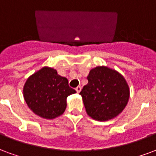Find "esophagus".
Here are the masks:
<instances>
[{
	"label": "esophagus",
	"mask_w": 156,
	"mask_h": 156,
	"mask_svg": "<svg viewBox=\"0 0 156 156\" xmlns=\"http://www.w3.org/2000/svg\"><path fill=\"white\" fill-rule=\"evenodd\" d=\"M76 92L77 93H79L80 91V90H81V87H80V86H77L76 88Z\"/></svg>",
	"instance_id": "1"
}]
</instances>
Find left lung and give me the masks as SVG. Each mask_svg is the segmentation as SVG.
<instances>
[{
  "label": "left lung",
  "instance_id": "8db88e82",
  "mask_svg": "<svg viewBox=\"0 0 156 156\" xmlns=\"http://www.w3.org/2000/svg\"><path fill=\"white\" fill-rule=\"evenodd\" d=\"M88 83L80 95L87 114L96 120L113 119L123 111L129 100V90L126 80L120 73L105 66L92 69L87 76Z\"/></svg>",
  "mask_w": 156,
  "mask_h": 156
}]
</instances>
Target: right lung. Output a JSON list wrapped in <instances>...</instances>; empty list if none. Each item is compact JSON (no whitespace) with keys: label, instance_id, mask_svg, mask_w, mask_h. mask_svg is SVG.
Instances as JSON below:
<instances>
[{"label":"right lung","instance_id":"1","mask_svg":"<svg viewBox=\"0 0 156 156\" xmlns=\"http://www.w3.org/2000/svg\"><path fill=\"white\" fill-rule=\"evenodd\" d=\"M76 90L66 77L52 68L44 67L27 79L24 86L25 101L30 110L45 119H54L63 114L66 98Z\"/></svg>","mask_w":156,"mask_h":156}]
</instances>
